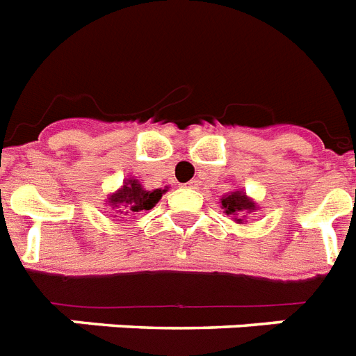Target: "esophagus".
I'll return each instance as SVG.
<instances>
[{"label":"esophagus","instance_id":"34e87169","mask_svg":"<svg viewBox=\"0 0 356 356\" xmlns=\"http://www.w3.org/2000/svg\"><path fill=\"white\" fill-rule=\"evenodd\" d=\"M184 186H186V188H197V181H195V179H192V181L184 184Z\"/></svg>","mask_w":356,"mask_h":356}]
</instances>
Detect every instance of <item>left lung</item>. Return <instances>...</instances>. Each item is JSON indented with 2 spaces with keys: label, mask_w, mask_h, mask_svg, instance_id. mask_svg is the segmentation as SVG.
Wrapping results in <instances>:
<instances>
[{
  "label": "left lung",
  "mask_w": 356,
  "mask_h": 356,
  "mask_svg": "<svg viewBox=\"0 0 356 356\" xmlns=\"http://www.w3.org/2000/svg\"><path fill=\"white\" fill-rule=\"evenodd\" d=\"M222 207L225 209L227 214H234V220H236V222H242V220L236 216H240L243 212L254 211V203L251 200H248L242 192H234V194L225 195L222 200Z\"/></svg>",
  "instance_id": "8db88e82"
}]
</instances>
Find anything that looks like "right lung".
<instances>
[{
  "mask_svg": "<svg viewBox=\"0 0 356 356\" xmlns=\"http://www.w3.org/2000/svg\"><path fill=\"white\" fill-rule=\"evenodd\" d=\"M166 190H144L142 184H138L136 179H131L127 183L123 184V188L120 192H116L114 195H111L108 203L113 205V209L116 207L120 214H138L142 211H149L155 207V203L162 197Z\"/></svg>",
  "mask_w": 356,
  "mask_h": 356,
  "instance_id": "right-lung-1",
  "label": "right lung"
}]
</instances>
